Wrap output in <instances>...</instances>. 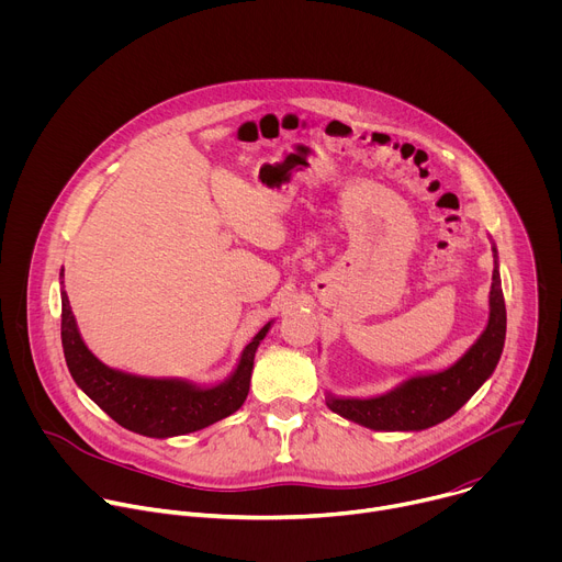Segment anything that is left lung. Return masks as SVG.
<instances>
[{
	"label": "left lung",
	"mask_w": 562,
	"mask_h": 562,
	"mask_svg": "<svg viewBox=\"0 0 562 562\" xmlns=\"http://www.w3.org/2000/svg\"><path fill=\"white\" fill-rule=\"evenodd\" d=\"M492 280L487 329L453 367L416 375L378 397H329V409L375 431H420L451 418L494 373L505 347L507 308L498 267Z\"/></svg>",
	"instance_id": "8db88e82"
}]
</instances>
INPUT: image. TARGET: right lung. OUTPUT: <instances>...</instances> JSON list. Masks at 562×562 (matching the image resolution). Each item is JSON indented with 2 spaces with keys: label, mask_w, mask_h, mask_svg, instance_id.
<instances>
[{
  "label": "right lung",
  "mask_w": 562,
  "mask_h": 562,
  "mask_svg": "<svg viewBox=\"0 0 562 562\" xmlns=\"http://www.w3.org/2000/svg\"><path fill=\"white\" fill-rule=\"evenodd\" d=\"M271 325L247 345L233 375L211 389L182 380L128 375L102 364L79 338L66 293L61 291V347L77 386L117 425L148 438H171L204 429L243 407L249 393L254 358Z\"/></svg>",
  "instance_id": "obj_1"
}]
</instances>
